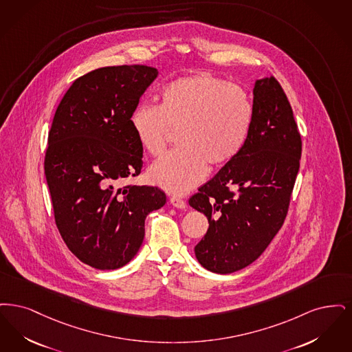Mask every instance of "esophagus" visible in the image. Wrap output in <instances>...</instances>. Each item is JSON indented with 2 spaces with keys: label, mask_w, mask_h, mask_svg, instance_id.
<instances>
[{
  "label": "esophagus",
  "mask_w": 352,
  "mask_h": 352,
  "mask_svg": "<svg viewBox=\"0 0 352 352\" xmlns=\"http://www.w3.org/2000/svg\"><path fill=\"white\" fill-rule=\"evenodd\" d=\"M170 204L175 206V208H177V209H185L186 208V202H185V199H180V197H176V196H173V197H170Z\"/></svg>",
  "instance_id": "esophagus-1"
}]
</instances>
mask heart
<instances>
[{
    "label": "heart",
    "instance_id": "heart-1",
    "mask_svg": "<svg viewBox=\"0 0 352 352\" xmlns=\"http://www.w3.org/2000/svg\"><path fill=\"white\" fill-rule=\"evenodd\" d=\"M252 120L254 105L242 87L202 74L167 84L159 105H138L130 124L140 147L153 156L167 150L172 131L180 133L183 148L156 160L148 176L167 192L184 195L206 177L208 163L222 167L241 153Z\"/></svg>",
    "mask_w": 352,
    "mask_h": 352
}]
</instances>
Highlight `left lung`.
Segmentation results:
<instances>
[{
    "mask_svg": "<svg viewBox=\"0 0 352 352\" xmlns=\"http://www.w3.org/2000/svg\"><path fill=\"white\" fill-rule=\"evenodd\" d=\"M301 151V134L280 82L274 76L258 80L243 150L189 199L209 221L195 247L202 267L231 274L259 258L288 214Z\"/></svg>",
    "mask_w": 352,
    "mask_h": 352,
    "instance_id": "8db88e82",
    "label": "left lung"
}]
</instances>
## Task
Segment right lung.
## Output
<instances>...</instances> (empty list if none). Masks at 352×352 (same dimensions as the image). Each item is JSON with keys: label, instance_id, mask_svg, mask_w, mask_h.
Segmentation results:
<instances>
[{"label": "right lung", "instance_id": "add662e5", "mask_svg": "<svg viewBox=\"0 0 352 352\" xmlns=\"http://www.w3.org/2000/svg\"><path fill=\"white\" fill-rule=\"evenodd\" d=\"M156 76V68L133 64L78 77L48 131L45 175L56 228L77 259L101 271L137 255L146 217L167 199L157 186L121 185L143 167L130 117Z\"/></svg>", "mask_w": 352, "mask_h": 352}]
</instances>
